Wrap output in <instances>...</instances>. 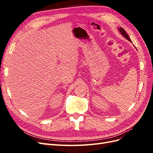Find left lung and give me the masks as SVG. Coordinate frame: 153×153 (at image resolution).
<instances>
[{"label": "left lung", "mask_w": 153, "mask_h": 153, "mask_svg": "<svg viewBox=\"0 0 153 153\" xmlns=\"http://www.w3.org/2000/svg\"><path fill=\"white\" fill-rule=\"evenodd\" d=\"M118 29H119V32H120V33H121V34H122V36H123V37H124V38H126V39H128L129 41H130L131 43H132L131 40L130 39V38H129V37L128 35L126 34V31L124 30V29L123 28H122V27H120V28H118Z\"/></svg>", "instance_id": "left-lung-1"}]
</instances>
